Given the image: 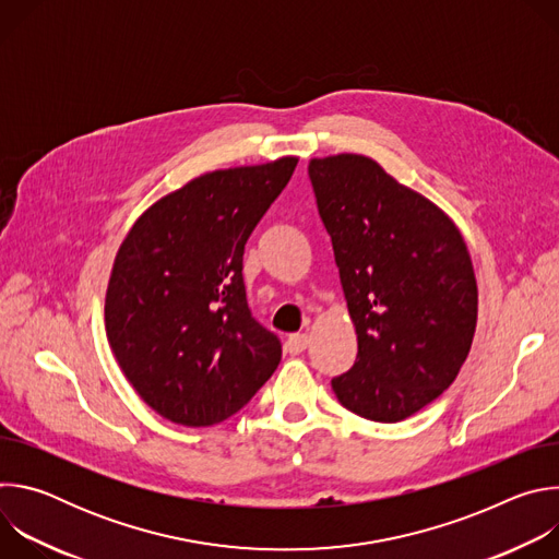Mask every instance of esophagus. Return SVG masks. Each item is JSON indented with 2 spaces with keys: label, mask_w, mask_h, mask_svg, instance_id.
Instances as JSON below:
<instances>
[{
  "label": "esophagus",
  "mask_w": 559,
  "mask_h": 559,
  "mask_svg": "<svg viewBox=\"0 0 559 559\" xmlns=\"http://www.w3.org/2000/svg\"><path fill=\"white\" fill-rule=\"evenodd\" d=\"M307 334H289L287 336V341H285V352L287 354H292V356H296V354H300V352H305V347H307Z\"/></svg>",
  "instance_id": "obj_1"
}]
</instances>
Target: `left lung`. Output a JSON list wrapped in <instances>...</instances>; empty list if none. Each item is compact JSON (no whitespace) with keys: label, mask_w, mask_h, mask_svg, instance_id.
I'll use <instances>...</instances> for the list:
<instances>
[{"label":"left lung","mask_w":559,"mask_h":559,"mask_svg":"<svg viewBox=\"0 0 559 559\" xmlns=\"http://www.w3.org/2000/svg\"><path fill=\"white\" fill-rule=\"evenodd\" d=\"M309 181L358 334L338 403L401 423L455 380L477 321V285L453 221L360 154L313 158Z\"/></svg>","instance_id":"1"}]
</instances>
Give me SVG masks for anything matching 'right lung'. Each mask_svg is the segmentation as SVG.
<instances>
[{
  "label": "right lung",
  "instance_id": "obj_1",
  "mask_svg": "<svg viewBox=\"0 0 559 559\" xmlns=\"http://www.w3.org/2000/svg\"><path fill=\"white\" fill-rule=\"evenodd\" d=\"M296 164L203 175L143 212L119 248L108 341L136 393L177 425L241 412L281 362L278 336L250 311L243 252Z\"/></svg>",
  "mask_w": 559,
  "mask_h": 559
}]
</instances>
